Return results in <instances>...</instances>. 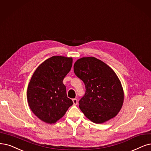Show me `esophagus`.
I'll return each mask as SVG.
<instances>
[{
  "mask_svg": "<svg viewBox=\"0 0 151 151\" xmlns=\"http://www.w3.org/2000/svg\"><path fill=\"white\" fill-rule=\"evenodd\" d=\"M73 104L74 105H77L78 104V100H77V99H76V98H75V99H73Z\"/></svg>",
  "mask_w": 151,
  "mask_h": 151,
  "instance_id": "obj_1",
  "label": "esophagus"
}]
</instances>
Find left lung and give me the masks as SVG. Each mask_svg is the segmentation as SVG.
Masks as SVG:
<instances>
[{
	"label": "left lung",
	"mask_w": 151,
	"mask_h": 151,
	"mask_svg": "<svg viewBox=\"0 0 151 151\" xmlns=\"http://www.w3.org/2000/svg\"><path fill=\"white\" fill-rule=\"evenodd\" d=\"M75 75L85 83L86 92L79 101L88 119L101 124L118 114L124 91L118 76L110 67L94 57H83L74 64Z\"/></svg>",
	"instance_id": "left-lung-1"
}]
</instances>
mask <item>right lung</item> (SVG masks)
Instances as JSON below:
<instances>
[{
    "label": "right lung",
    "mask_w": 151,
    "mask_h": 151,
    "mask_svg": "<svg viewBox=\"0 0 151 151\" xmlns=\"http://www.w3.org/2000/svg\"><path fill=\"white\" fill-rule=\"evenodd\" d=\"M72 58L53 56L38 66L28 86L29 107L37 117L53 124L65 115L73 104L67 97L63 80L70 72Z\"/></svg>",
    "instance_id": "right-lung-1"
}]
</instances>
